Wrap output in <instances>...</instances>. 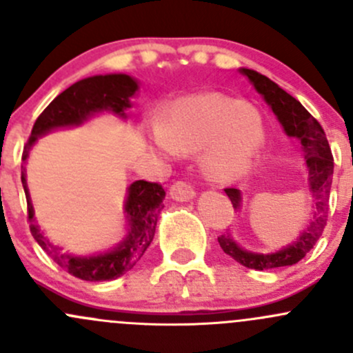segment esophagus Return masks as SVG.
<instances>
[{"label":"esophagus","mask_w":353,"mask_h":353,"mask_svg":"<svg viewBox=\"0 0 353 353\" xmlns=\"http://www.w3.org/2000/svg\"><path fill=\"white\" fill-rule=\"evenodd\" d=\"M169 193L170 196H172V199H176V201H190V199L196 196L193 186L184 183V181H177V183H174L172 186H170Z\"/></svg>","instance_id":"obj_1"}]
</instances>
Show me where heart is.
Wrapping results in <instances>:
<instances>
[{"mask_svg":"<svg viewBox=\"0 0 353 353\" xmlns=\"http://www.w3.org/2000/svg\"><path fill=\"white\" fill-rule=\"evenodd\" d=\"M148 141L155 154L174 160L203 150V167L216 183H232L251 170L266 141L261 112L249 102L205 92L176 99Z\"/></svg>","mask_w":353,"mask_h":353,"instance_id":"obj_1","label":"heart"}]
</instances>
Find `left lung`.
Here are the masks:
<instances>
[{"label": "left lung", "instance_id": "obj_1", "mask_svg": "<svg viewBox=\"0 0 353 353\" xmlns=\"http://www.w3.org/2000/svg\"><path fill=\"white\" fill-rule=\"evenodd\" d=\"M259 95L265 99L266 104L273 110L279 123L288 138H295L301 143L304 165L307 170V191L312 198V216L307 220L302 232L283 245L282 249L273 252H254L241 248L230 234H222L219 237L220 248L225 254L236 259L237 263L251 270H272L292 266L301 261L312 249L316 241L323 234L326 225V213H328L330 190L333 183V155H331L328 140L323 131L321 124L305 110L304 105L280 88L275 81L265 74L258 73L249 68H239ZM227 196L232 201L234 210L239 212L243 203V193L236 188H227Z\"/></svg>", "mask_w": 353, "mask_h": 353}]
</instances>
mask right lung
Returning a JSON list of instances; mask_svg holds the SVG:
<instances>
[{
    "label": "right lung",
    "instance_id": "add662e5",
    "mask_svg": "<svg viewBox=\"0 0 353 353\" xmlns=\"http://www.w3.org/2000/svg\"><path fill=\"white\" fill-rule=\"evenodd\" d=\"M138 88H140L138 80L124 73L95 74V77L77 81L65 92H61L37 117L32 128L30 138L23 148L22 184L25 196H27L32 236L61 268L87 282H105V280L119 279L140 261V258L154 241L157 220H159L160 210L163 208L162 201L165 198V191L160 184L148 183V181L131 183L128 188L126 199H124V216L128 223L126 236L109 251L80 256L63 251V248L51 243L35 222L34 206H32L27 188L25 163L39 138L51 131L81 126L94 116L104 112L126 119V110L131 108V97L137 95Z\"/></svg>",
    "mask_w": 353,
    "mask_h": 353
}]
</instances>
